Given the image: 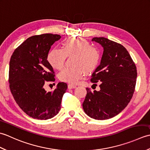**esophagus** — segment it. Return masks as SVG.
<instances>
[{
	"instance_id": "esophagus-1",
	"label": "esophagus",
	"mask_w": 150,
	"mask_h": 150,
	"mask_svg": "<svg viewBox=\"0 0 150 150\" xmlns=\"http://www.w3.org/2000/svg\"><path fill=\"white\" fill-rule=\"evenodd\" d=\"M68 89H73L76 88V86L73 84H68Z\"/></svg>"
}]
</instances>
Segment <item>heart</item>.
Segmentation results:
<instances>
[{
	"instance_id": "heart-1",
	"label": "heart",
	"mask_w": 150,
	"mask_h": 150,
	"mask_svg": "<svg viewBox=\"0 0 150 150\" xmlns=\"http://www.w3.org/2000/svg\"><path fill=\"white\" fill-rule=\"evenodd\" d=\"M72 65L59 73L61 81L76 84L83 78L86 71L92 72L100 62V55L97 48L90 46L88 41L82 38H69L64 41L61 49L54 48L47 54V61L54 69H60L66 57L73 55Z\"/></svg>"
}]
</instances>
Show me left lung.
I'll return each instance as SVG.
<instances>
[{
	"instance_id": "1",
	"label": "left lung",
	"mask_w": 150,
	"mask_h": 150,
	"mask_svg": "<svg viewBox=\"0 0 150 150\" xmlns=\"http://www.w3.org/2000/svg\"><path fill=\"white\" fill-rule=\"evenodd\" d=\"M91 40L100 44L104 50L100 65L91 79L94 84L99 82L100 90L92 92L86 88L82 107L92 119L106 120L117 115L131 100L137 72L122 45L104 37H94Z\"/></svg>"
}]
</instances>
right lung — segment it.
<instances>
[{
  "label": "right lung",
  "instance_id": "1",
  "mask_svg": "<svg viewBox=\"0 0 150 150\" xmlns=\"http://www.w3.org/2000/svg\"><path fill=\"white\" fill-rule=\"evenodd\" d=\"M61 37L46 33L27 39L13 53L9 61V88L16 103L28 115L36 119H52L60 110L68 86L59 82L46 91V81H54V71L47 60L53 44Z\"/></svg>",
  "mask_w": 150,
  "mask_h": 150
}]
</instances>
